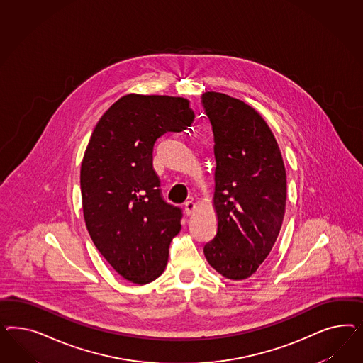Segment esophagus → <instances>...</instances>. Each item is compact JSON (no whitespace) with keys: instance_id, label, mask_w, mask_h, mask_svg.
I'll return each mask as SVG.
<instances>
[{"instance_id":"obj_1","label":"esophagus","mask_w":363,"mask_h":363,"mask_svg":"<svg viewBox=\"0 0 363 363\" xmlns=\"http://www.w3.org/2000/svg\"><path fill=\"white\" fill-rule=\"evenodd\" d=\"M194 210H196V203L193 201H186L185 202V213L187 216H191L194 213Z\"/></svg>"}]
</instances>
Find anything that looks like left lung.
I'll use <instances>...</instances> for the list:
<instances>
[{
  "label": "left lung",
  "mask_w": 363,
  "mask_h": 363,
  "mask_svg": "<svg viewBox=\"0 0 363 363\" xmlns=\"http://www.w3.org/2000/svg\"><path fill=\"white\" fill-rule=\"evenodd\" d=\"M201 99L214 134L218 218L203 253L220 275L241 281L257 272L281 230L285 165L274 134L252 106L216 91Z\"/></svg>",
  "instance_id": "left-lung-1"
}]
</instances>
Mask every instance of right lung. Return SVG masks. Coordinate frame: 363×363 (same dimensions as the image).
Segmentation results:
<instances>
[{
	"label": "right lung",
	"mask_w": 363,
	"mask_h": 363,
	"mask_svg": "<svg viewBox=\"0 0 363 363\" xmlns=\"http://www.w3.org/2000/svg\"><path fill=\"white\" fill-rule=\"evenodd\" d=\"M189 101L128 94L101 117L81 165L84 218L111 267L145 285L164 273L182 209L167 203L153 167L155 141L194 121Z\"/></svg>",
	"instance_id": "obj_1"
}]
</instances>
